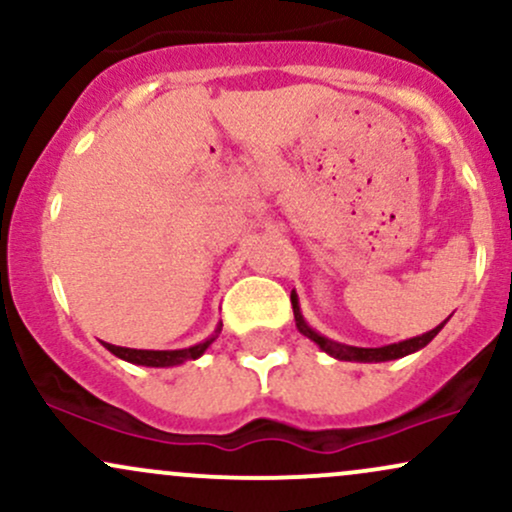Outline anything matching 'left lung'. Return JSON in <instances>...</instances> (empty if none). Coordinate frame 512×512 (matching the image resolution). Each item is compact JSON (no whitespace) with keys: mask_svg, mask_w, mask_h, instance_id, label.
<instances>
[{"mask_svg":"<svg viewBox=\"0 0 512 512\" xmlns=\"http://www.w3.org/2000/svg\"><path fill=\"white\" fill-rule=\"evenodd\" d=\"M291 305H293V317H296L298 332L305 334L310 342H315L322 351H325V354L337 358V361H354V363H385V361H397V358H404L409 354H416V351L424 349V346L431 342V339L436 337L440 330H443L445 322L450 320V317H448V320L440 322L438 327H433L431 332L419 334V337L404 339V342H397V344L375 346V349H363V346H351V344L334 342V339L325 337V334L313 330V327L308 325V320H305L303 313H301V303H298V293L296 291H291Z\"/></svg>","mask_w":512,"mask_h":512,"instance_id":"left-lung-1","label":"left lung"}]
</instances>
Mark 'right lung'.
Instances as JSON below:
<instances>
[{"mask_svg":"<svg viewBox=\"0 0 512 512\" xmlns=\"http://www.w3.org/2000/svg\"><path fill=\"white\" fill-rule=\"evenodd\" d=\"M221 322L216 325L214 334H209L207 339H202L199 344H192V346H185V349H168V351H154V349H127V346H115V344H105V349L110 351V354H115L117 358H122V361L127 363H134V366H146V368H173V366H180V363L185 361H197L199 356L204 354V351L209 349L211 344L216 342V337L221 334Z\"/></svg>","mask_w":512,"mask_h":512,"instance_id":"obj_1","label":"right lung"}]
</instances>
